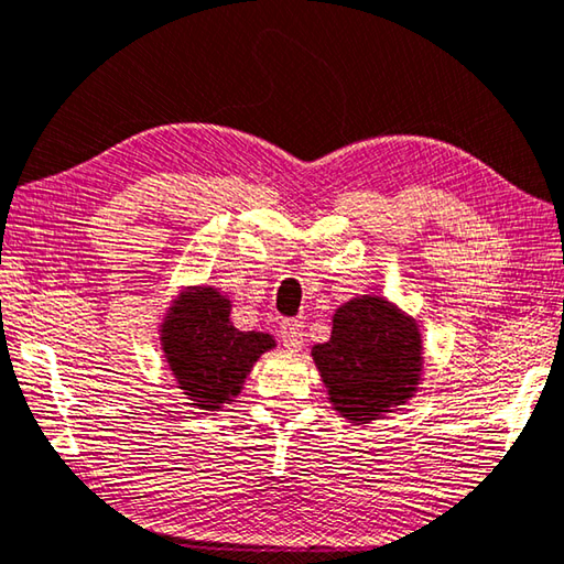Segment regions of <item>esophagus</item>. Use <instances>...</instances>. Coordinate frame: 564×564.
<instances>
[{
  "label": "esophagus",
  "instance_id": "1",
  "mask_svg": "<svg viewBox=\"0 0 564 564\" xmlns=\"http://www.w3.org/2000/svg\"><path fill=\"white\" fill-rule=\"evenodd\" d=\"M305 325L301 323V319H283L281 323V341L283 347L289 351H301L303 349V341H305Z\"/></svg>",
  "mask_w": 564,
  "mask_h": 564
}]
</instances>
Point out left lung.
Returning a JSON list of instances; mask_svg holds the SVG:
<instances>
[{"instance_id":"1","label":"left lung","mask_w":564,"mask_h":564,"mask_svg":"<svg viewBox=\"0 0 564 564\" xmlns=\"http://www.w3.org/2000/svg\"><path fill=\"white\" fill-rule=\"evenodd\" d=\"M327 401L349 423L399 411L423 381V335L411 315L381 295H357L333 315V333L313 347Z\"/></svg>"}]
</instances>
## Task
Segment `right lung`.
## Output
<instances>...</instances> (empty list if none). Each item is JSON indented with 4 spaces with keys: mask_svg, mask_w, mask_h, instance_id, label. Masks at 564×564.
I'll use <instances>...</instances> for the list:
<instances>
[{
    "mask_svg": "<svg viewBox=\"0 0 564 564\" xmlns=\"http://www.w3.org/2000/svg\"><path fill=\"white\" fill-rule=\"evenodd\" d=\"M229 313V295L213 285H187L159 325L165 364L197 411H223L245 389L263 351L275 347L269 333H241Z\"/></svg>",
    "mask_w": 564,
    "mask_h": 564,
    "instance_id": "right-lung-1",
    "label": "right lung"
}]
</instances>
